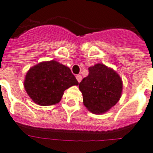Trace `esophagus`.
<instances>
[{"label":"esophagus","instance_id":"obj_1","mask_svg":"<svg viewBox=\"0 0 153 153\" xmlns=\"http://www.w3.org/2000/svg\"><path fill=\"white\" fill-rule=\"evenodd\" d=\"M82 75H76V79L78 80V82H80L81 81H82Z\"/></svg>","mask_w":153,"mask_h":153}]
</instances>
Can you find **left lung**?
<instances>
[{
    "label": "left lung",
    "mask_w": 153,
    "mask_h": 153,
    "mask_svg": "<svg viewBox=\"0 0 153 153\" xmlns=\"http://www.w3.org/2000/svg\"><path fill=\"white\" fill-rule=\"evenodd\" d=\"M88 71L79 84L83 104L93 114H104L119 101L122 79L114 69L100 63L89 67Z\"/></svg>",
    "instance_id": "left-lung-1"
}]
</instances>
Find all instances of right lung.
Segmentation results:
<instances>
[{
  "instance_id": "1",
  "label": "right lung",
  "mask_w": 153,
  "mask_h": 153,
  "mask_svg": "<svg viewBox=\"0 0 153 153\" xmlns=\"http://www.w3.org/2000/svg\"><path fill=\"white\" fill-rule=\"evenodd\" d=\"M78 85L70 68L55 60L42 62L30 68L24 81L27 94L41 106L58 104L65 91Z\"/></svg>"
}]
</instances>
